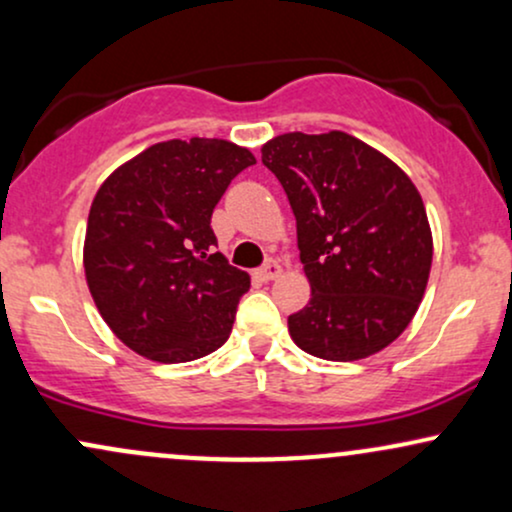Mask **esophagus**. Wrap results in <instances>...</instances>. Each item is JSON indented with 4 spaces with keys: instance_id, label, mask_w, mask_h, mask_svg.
I'll use <instances>...</instances> for the list:
<instances>
[{
    "instance_id": "34e87169",
    "label": "esophagus",
    "mask_w": 512,
    "mask_h": 512,
    "mask_svg": "<svg viewBox=\"0 0 512 512\" xmlns=\"http://www.w3.org/2000/svg\"><path fill=\"white\" fill-rule=\"evenodd\" d=\"M279 274H281V264L276 260H267L260 269H257V276H260L262 281H272Z\"/></svg>"
}]
</instances>
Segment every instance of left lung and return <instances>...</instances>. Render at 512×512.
<instances>
[{
    "instance_id": "8db88e82",
    "label": "left lung",
    "mask_w": 512,
    "mask_h": 512,
    "mask_svg": "<svg viewBox=\"0 0 512 512\" xmlns=\"http://www.w3.org/2000/svg\"><path fill=\"white\" fill-rule=\"evenodd\" d=\"M296 216L310 301L289 315L305 354L358 361L407 330L424 298L433 238L397 163L351 134L289 132L262 146Z\"/></svg>"
}]
</instances>
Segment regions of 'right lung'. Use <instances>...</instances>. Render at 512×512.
Segmentation results:
<instances>
[{
  "instance_id": "obj_1",
  "label": "right lung",
  "mask_w": 512,
  "mask_h": 512,
  "mask_svg": "<svg viewBox=\"0 0 512 512\" xmlns=\"http://www.w3.org/2000/svg\"><path fill=\"white\" fill-rule=\"evenodd\" d=\"M255 163L223 139L149 146L103 182L88 211L84 269L98 313L129 349L195 361L231 334L250 276L216 252L211 214Z\"/></svg>"
}]
</instances>
